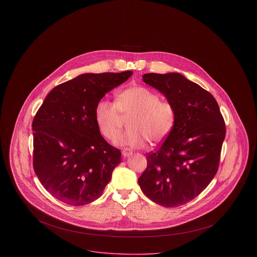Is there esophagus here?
<instances>
[{
    "mask_svg": "<svg viewBox=\"0 0 257 257\" xmlns=\"http://www.w3.org/2000/svg\"><path fill=\"white\" fill-rule=\"evenodd\" d=\"M133 154V151L130 149V148H123L122 149V155L124 156V157H128V156H131Z\"/></svg>",
    "mask_w": 257,
    "mask_h": 257,
    "instance_id": "1",
    "label": "esophagus"
}]
</instances>
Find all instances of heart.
I'll return each instance as SVG.
<instances>
[{"mask_svg": "<svg viewBox=\"0 0 257 257\" xmlns=\"http://www.w3.org/2000/svg\"><path fill=\"white\" fill-rule=\"evenodd\" d=\"M131 117L128 130L118 145L144 147L147 141L156 145L165 140L176 122L175 107L167 101H160L157 94L145 87H130L116 95L115 105L100 101L95 109V117L102 135L114 142L122 128V117Z\"/></svg>", "mask_w": 257, "mask_h": 257, "instance_id": "obj_1", "label": "heart"}]
</instances>
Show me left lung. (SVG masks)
Instances as JSON below:
<instances>
[{
    "mask_svg": "<svg viewBox=\"0 0 257 257\" xmlns=\"http://www.w3.org/2000/svg\"><path fill=\"white\" fill-rule=\"evenodd\" d=\"M143 80L175 107L176 122L160 147L147 154L139 184L154 203L182 206L206 189L218 171L224 120L213 95L180 73L145 74Z\"/></svg>",
    "mask_w": 257,
    "mask_h": 257,
    "instance_id": "left-lung-1",
    "label": "left lung"
}]
</instances>
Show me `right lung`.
Returning a JSON list of instances; mask_svg holds the SVG:
<instances>
[{
  "mask_svg": "<svg viewBox=\"0 0 257 257\" xmlns=\"http://www.w3.org/2000/svg\"><path fill=\"white\" fill-rule=\"evenodd\" d=\"M133 71L81 74L53 88L33 121L34 168L57 200L83 206L100 198L120 163V151L98 127L95 109Z\"/></svg>",
  "mask_w": 257,
  "mask_h": 257,
  "instance_id": "obj_1",
  "label": "right lung"
}]
</instances>
